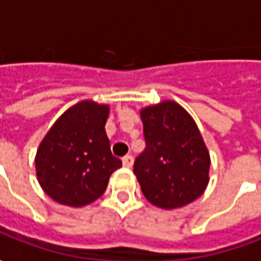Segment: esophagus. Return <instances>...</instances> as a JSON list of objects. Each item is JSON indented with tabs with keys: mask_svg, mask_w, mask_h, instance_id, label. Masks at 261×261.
Instances as JSON below:
<instances>
[{
	"mask_svg": "<svg viewBox=\"0 0 261 261\" xmlns=\"http://www.w3.org/2000/svg\"><path fill=\"white\" fill-rule=\"evenodd\" d=\"M133 162H134V158H133L131 154H125V156L122 158V165H124L125 168H131V166H133Z\"/></svg>",
	"mask_w": 261,
	"mask_h": 261,
	"instance_id": "obj_1",
	"label": "esophagus"
}]
</instances>
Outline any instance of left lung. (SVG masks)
<instances>
[{"mask_svg":"<svg viewBox=\"0 0 261 261\" xmlns=\"http://www.w3.org/2000/svg\"><path fill=\"white\" fill-rule=\"evenodd\" d=\"M146 147L134 161L143 194L162 209L198 198L209 182L210 158L194 119L172 100L142 109Z\"/></svg>","mask_w":261,"mask_h":261,"instance_id":"obj_1","label":"left lung"}]
</instances>
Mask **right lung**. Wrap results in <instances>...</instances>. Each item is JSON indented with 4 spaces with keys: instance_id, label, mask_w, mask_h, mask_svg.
Instances as JSON below:
<instances>
[{
    "instance_id": "add662e5",
    "label": "right lung",
    "mask_w": 261,
    "mask_h": 261,
    "mask_svg": "<svg viewBox=\"0 0 261 261\" xmlns=\"http://www.w3.org/2000/svg\"><path fill=\"white\" fill-rule=\"evenodd\" d=\"M109 107L83 100L52 125L36 153V175L55 201L80 207L99 198L122 162L111 153L105 124Z\"/></svg>"
}]
</instances>
